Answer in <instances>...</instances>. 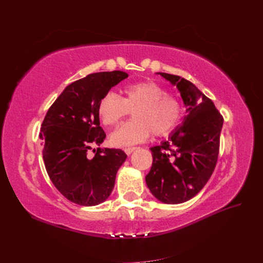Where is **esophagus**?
I'll list each match as a JSON object with an SVG mask.
<instances>
[{"instance_id": "obj_1", "label": "esophagus", "mask_w": 263, "mask_h": 263, "mask_svg": "<svg viewBox=\"0 0 263 263\" xmlns=\"http://www.w3.org/2000/svg\"><path fill=\"white\" fill-rule=\"evenodd\" d=\"M136 149H137V147H127V148L124 149V151H125L127 155H130L133 151H135Z\"/></svg>"}]
</instances>
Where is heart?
Masks as SVG:
<instances>
[{
  "instance_id": "b5f03b06",
  "label": "heart",
  "mask_w": 263,
  "mask_h": 263,
  "mask_svg": "<svg viewBox=\"0 0 263 263\" xmlns=\"http://www.w3.org/2000/svg\"><path fill=\"white\" fill-rule=\"evenodd\" d=\"M123 98L109 91L101 98L98 114L103 125L115 127L134 112V121L124 124L110 135L116 147H127L145 141L153 133L156 137L169 135L180 124L183 106L179 100L154 81L129 84Z\"/></svg>"
}]
</instances>
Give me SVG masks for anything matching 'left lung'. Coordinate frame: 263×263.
Here are the masks:
<instances>
[{
	"label": "left lung",
	"instance_id": "obj_1",
	"mask_svg": "<svg viewBox=\"0 0 263 263\" xmlns=\"http://www.w3.org/2000/svg\"><path fill=\"white\" fill-rule=\"evenodd\" d=\"M159 73L177 85L189 115L168 140L150 148L153 166L146 183L159 201L180 204L194 197L210 180L217 163L224 118L192 82Z\"/></svg>",
	"mask_w": 263,
	"mask_h": 263
}]
</instances>
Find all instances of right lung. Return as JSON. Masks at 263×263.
<instances>
[{"mask_svg": "<svg viewBox=\"0 0 263 263\" xmlns=\"http://www.w3.org/2000/svg\"><path fill=\"white\" fill-rule=\"evenodd\" d=\"M128 77L123 71L91 73L69 84L47 112L39 133L47 173L70 202L94 206L112 193L116 173L126 160L121 149L97 148L106 134L100 126L101 98Z\"/></svg>", "mask_w": 263, "mask_h": 263, "instance_id": "obj_1", "label": "right lung"}]
</instances>
